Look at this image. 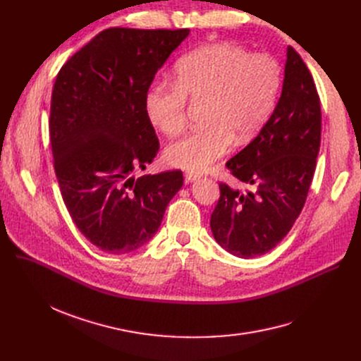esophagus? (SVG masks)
<instances>
[{"mask_svg":"<svg viewBox=\"0 0 361 361\" xmlns=\"http://www.w3.org/2000/svg\"><path fill=\"white\" fill-rule=\"evenodd\" d=\"M197 178H199L197 174H193V173H187L185 174V183H195Z\"/></svg>","mask_w":361,"mask_h":361,"instance_id":"1","label":"esophagus"}]
</instances>
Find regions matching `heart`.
Wrapping results in <instances>:
<instances>
[{
    "label": "heart",
    "mask_w": 361,
    "mask_h": 361,
    "mask_svg": "<svg viewBox=\"0 0 361 361\" xmlns=\"http://www.w3.org/2000/svg\"><path fill=\"white\" fill-rule=\"evenodd\" d=\"M281 82V66L274 56L250 54L235 44H209L184 55L176 67V85L157 82L147 89L146 116L164 135L177 136L187 124V101L206 102V127L171 143L166 162L202 173L234 140H252L274 111Z\"/></svg>",
    "instance_id": "obj_1"
}]
</instances>
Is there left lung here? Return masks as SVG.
<instances>
[{"mask_svg": "<svg viewBox=\"0 0 361 361\" xmlns=\"http://www.w3.org/2000/svg\"><path fill=\"white\" fill-rule=\"evenodd\" d=\"M320 99L307 66L287 48L282 92L259 135L226 168L255 190L224 183L211 216L222 249L243 259L272 250L288 234L305 206L320 147Z\"/></svg>", "mask_w": 361, "mask_h": 361, "instance_id": "8db88e82", "label": "left lung"}]
</instances>
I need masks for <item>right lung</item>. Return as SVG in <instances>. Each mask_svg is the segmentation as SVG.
<instances>
[{
    "instance_id": "add662e5",
    "label": "right lung",
    "mask_w": 361,
    "mask_h": 361,
    "mask_svg": "<svg viewBox=\"0 0 361 361\" xmlns=\"http://www.w3.org/2000/svg\"><path fill=\"white\" fill-rule=\"evenodd\" d=\"M188 29L111 27L61 67L49 136L64 203L80 233L105 253L135 252L158 233L183 187L181 171L131 177L159 149L145 97Z\"/></svg>"
}]
</instances>
